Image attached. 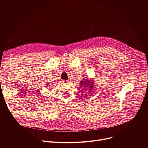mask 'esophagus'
<instances>
[{
	"instance_id": "34e87169",
	"label": "esophagus",
	"mask_w": 148,
	"mask_h": 148,
	"mask_svg": "<svg viewBox=\"0 0 148 148\" xmlns=\"http://www.w3.org/2000/svg\"><path fill=\"white\" fill-rule=\"evenodd\" d=\"M62 82L64 84H69V82L68 81H66V80H64L62 81Z\"/></svg>"
}]
</instances>
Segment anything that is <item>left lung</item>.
I'll use <instances>...</instances> for the list:
<instances>
[{"label":"left lung","instance_id":"left-lung-1","mask_svg":"<svg viewBox=\"0 0 148 148\" xmlns=\"http://www.w3.org/2000/svg\"><path fill=\"white\" fill-rule=\"evenodd\" d=\"M94 79H90L87 77H84L80 82H79V85L85 88H88L89 91H92L94 90V87H95V83Z\"/></svg>","mask_w":148,"mask_h":148}]
</instances>
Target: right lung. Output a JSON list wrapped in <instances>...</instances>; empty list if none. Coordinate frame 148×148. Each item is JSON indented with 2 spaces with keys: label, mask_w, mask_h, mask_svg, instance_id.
Masks as SVG:
<instances>
[{
  "label": "right lung",
  "mask_w": 148,
  "mask_h": 148,
  "mask_svg": "<svg viewBox=\"0 0 148 148\" xmlns=\"http://www.w3.org/2000/svg\"><path fill=\"white\" fill-rule=\"evenodd\" d=\"M49 83H47L46 86H49Z\"/></svg>",
  "instance_id": "add662e5"
}]
</instances>
